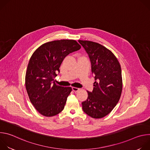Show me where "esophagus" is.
Wrapping results in <instances>:
<instances>
[{"label": "esophagus", "mask_w": 150, "mask_h": 150, "mask_svg": "<svg viewBox=\"0 0 150 150\" xmlns=\"http://www.w3.org/2000/svg\"><path fill=\"white\" fill-rule=\"evenodd\" d=\"M72 90L74 91V92H77V91H78L79 90V88H76V87H72Z\"/></svg>", "instance_id": "obj_1"}]
</instances>
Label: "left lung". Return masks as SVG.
I'll list each match as a JSON object with an SVG mask.
<instances>
[{"mask_svg":"<svg viewBox=\"0 0 150 150\" xmlns=\"http://www.w3.org/2000/svg\"><path fill=\"white\" fill-rule=\"evenodd\" d=\"M88 53L95 82L93 92L88 93L87 100L82 103L83 111L94 119L109 114L118 103L122 91L120 63L115 54L97 42L79 40Z\"/></svg>","mask_w":150,"mask_h":150,"instance_id":"1","label":"left lung"}]
</instances>
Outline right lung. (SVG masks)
I'll return each mask as SVG.
<instances>
[{
	"instance_id": "1",
	"label": "right lung",
	"mask_w": 150,
	"mask_h": 150,
	"mask_svg": "<svg viewBox=\"0 0 150 150\" xmlns=\"http://www.w3.org/2000/svg\"><path fill=\"white\" fill-rule=\"evenodd\" d=\"M81 47L74 40H55L42 45L32 54L25 83L30 101L41 115L54 116L63 110L72 88L53 81L65 57Z\"/></svg>"
}]
</instances>
